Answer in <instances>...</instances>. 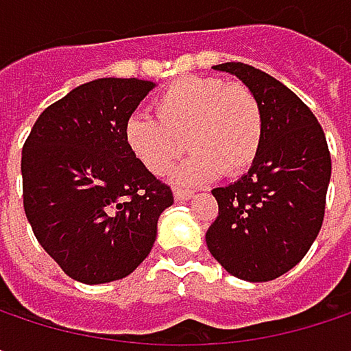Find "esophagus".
<instances>
[{"label": "esophagus", "mask_w": 351, "mask_h": 351, "mask_svg": "<svg viewBox=\"0 0 351 351\" xmlns=\"http://www.w3.org/2000/svg\"><path fill=\"white\" fill-rule=\"evenodd\" d=\"M173 195H175L176 201H186V199H191V197H193V191H186V189H175V191H173Z\"/></svg>", "instance_id": "1"}]
</instances>
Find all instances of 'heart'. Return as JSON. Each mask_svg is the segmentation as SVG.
<instances>
[{"mask_svg":"<svg viewBox=\"0 0 351 351\" xmlns=\"http://www.w3.org/2000/svg\"><path fill=\"white\" fill-rule=\"evenodd\" d=\"M152 109L156 119L132 115L123 128L125 146L152 175H169L186 146L193 154L173 175L180 184H203L223 171L242 175L262 150V104L242 83L180 77L152 101Z\"/></svg>","mask_w":351,"mask_h":351,"instance_id":"obj_1","label":"heart"}]
</instances>
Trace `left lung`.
<instances>
[{"mask_svg":"<svg viewBox=\"0 0 351 351\" xmlns=\"http://www.w3.org/2000/svg\"><path fill=\"white\" fill-rule=\"evenodd\" d=\"M260 99L264 142L250 171L213 189L219 213L205 242L234 276L266 282L297 266L315 242L325 215L331 156L325 134L287 85L244 62L215 64Z\"/></svg>","mask_w":351,"mask_h":351,"instance_id":"left-lung-1","label":"left lung"}]
</instances>
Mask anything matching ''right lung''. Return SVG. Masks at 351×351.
Here are the masks:
<instances>
[{
  "instance_id": "right-lung-1",
  "label": "right lung",
  "mask_w": 351,
  "mask_h": 351,
  "mask_svg": "<svg viewBox=\"0 0 351 351\" xmlns=\"http://www.w3.org/2000/svg\"><path fill=\"white\" fill-rule=\"evenodd\" d=\"M154 87L142 79L85 83L40 113L22 148L26 217L46 254L79 282L132 274L175 201L123 140L125 121Z\"/></svg>"
}]
</instances>
